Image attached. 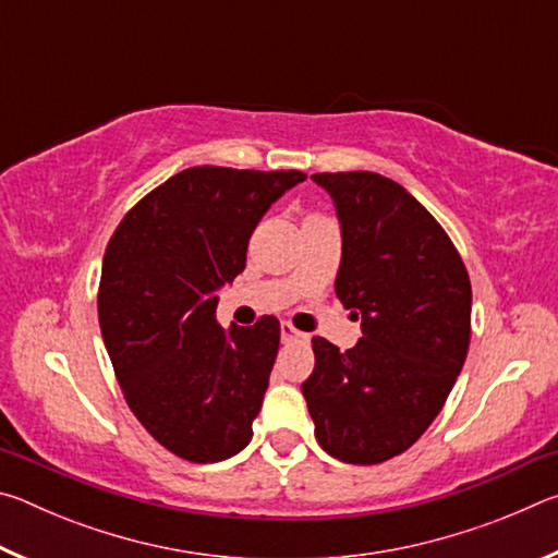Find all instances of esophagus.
I'll return each mask as SVG.
<instances>
[{
	"instance_id": "34e87169",
	"label": "esophagus",
	"mask_w": 558,
	"mask_h": 558,
	"mask_svg": "<svg viewBox=\"0 0 558 558\" xmlns=\"http://www.w3.org/2000/svg\"><path fill=\"white\" fill-rule=\"evenodd\" d=\"M298 337H302V332H298V329L292 327L290 323H282L280 325V339H282V342H292V339H298Z\"/></svg>"
}]
</instances>
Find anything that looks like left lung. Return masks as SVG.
I'll use <instances>...</instances> for the list:
<instances>
[{"label":"left lung","mask_w":558,"mask_h":558,"mask_svg":"<svg viewBox=\"0 0 558 558\" xmlns=\"http://www.w3.org/2000/svg\"><path fill=\"white\" fill-rule=\"evenodd\" d=\"M342 226L335 292L362 319L347 352L313 337L302 396L315 438L352 465L401 456L440 413L470 347L472 288L456 245L401 184L376 172H323Z\"/></svg>","instance_id":"1"}]
</instances>
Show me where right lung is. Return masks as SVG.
I'll use <instances>...</instances> for the list:
<instances>
[{
	"label": "right lung",
	"instance_id": "1",
	"mask_svg": "<svg viewBox=\"0 0 558 558\" xmlns=\"http://www.w3.org/2000/svg\"><path fill=\"white\" fill-rule=\"evenodd\" d=\"M307 174L192 167L125 214L102 258L98 319L130 411L159 446L219 462L251 442L280 344L272 315L216 323L263 214Z\"/></svg>",
	"mask_w": 558,
	"mask_h": 558
}]
</instances>
